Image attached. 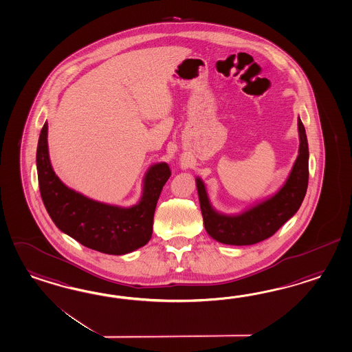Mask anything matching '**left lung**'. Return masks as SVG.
<instances>
[{
    "mask_svg": "<svg viewBox=\"0 0 352 352\" xmlns=\"http://www.w3.org/2000/svg\"><path fill=\"white\" fill-rule=\"evenodd\" d=\"M300 148L296 162L283 188L271 199L240 216L218 214L210 207L204 184L197 179L204 227L217 241L228 245H252L276 234L298 212L309 182V148L305 127L298 120Z\"/></svg>",
    "mask_w": 352,
    "mask_h": 352,
    "instance_id": "8db88e82",
    "label": "left lung"
}]
</instances>
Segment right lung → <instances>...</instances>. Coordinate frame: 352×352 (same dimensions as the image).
Masks as SVG:
<instances>
[{
	"label": "right lung",
	"mask_w": 352,
	"mask_h": 352,
	"mask_svg": "<svg viewBox=\"0 0 352 352\" xmlns=\"http://www.w3.org/2000/svg\"><path fill=\"white\" fill-rule=\"evenodd\" d=\"M45 122L36 148L41 197L54 225L81 245L112 255L134 252L152 237L154 210L164 184L171 176L167 163H158L145 176L144 192L133 208H118L85 198L65 186L56 176L47 146Z\"/></svg>",
	"instance_id": "right-lung-1"
}]
</instances>
